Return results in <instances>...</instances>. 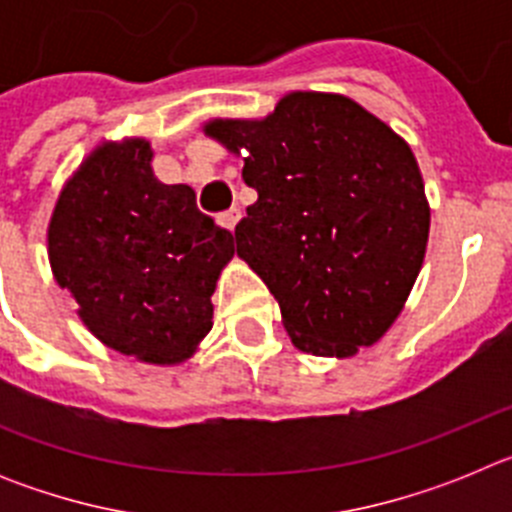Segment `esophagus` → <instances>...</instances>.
Returning <instances> with one entry per match:
<instances>
[{
  "mask_svg": "<svg viewBox=\"0 0 512 512\" xmlns=\"http://www.w3.org/2000/svg\"><path fill=\"white\" fill-rule=\"evenodd\" d=\"M238 220H241V210H238V207H230V210H225L217 215V223L228 230H233L235 225H238Z\"/></svg>",
  "mask_w": 512,
  "mask_h": 512,
  "instance_id": "esophagus-1",
  "label": "esophagus"
}]
</instances>
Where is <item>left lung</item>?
Masks as SVG:
<instances>
[{
  "label": "left lung",
  "instance_id": "obj_1",
  "mask_svg": "<svg viewBox=\"0 0 512 512\" xmlns=\"http://www.w3.org/2000/svg\"><path fill=\"white\" fill-rule=\"evenodd\" d=\"M259 200L238 256L277 297L300 351L354 356L387 333L423 266L431 210L413 151L341 94L292 92L264 120H212Z\"/></svg>",
  "mask_w": 512,
  "mask_h": 512
}]
</instances>
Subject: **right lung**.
<instances>
[{"instance_id":"add662e5","label":"right lung","mask_w":512,"mask_h":512,"mask_svg":"<svg viewBox=\"0 0 512 512\" xmlns=\"http://www.w3.org/2000/svg\"><path fill=\"white\" fill-rule=\"evenodd\" d=\"M151 158L143 138L99 146L58 197L48 256L104 346L179 364L210 333V297L235 246L192 187L158 182Z\"/></svg>"}]
</instances>
